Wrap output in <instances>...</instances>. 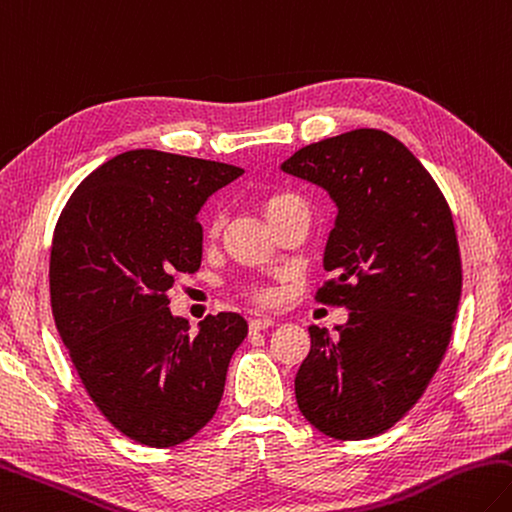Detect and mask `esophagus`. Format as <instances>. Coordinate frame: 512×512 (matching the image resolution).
I'll list each match as a JSON object with an SVG mask.
<instances>
[{"label": "esophagus", "instance_id": "1", "mask_svg": "<svg viewBox=\"0 0 512 512\" xmlns=\"http://www.w3.org/2000/svg\"><path fill=\"white\" fill-rule=\"evenodd\" d=\"M275 318H268V315H259V318H253L248 322V329L250 331H264L268 327H273Z\"/></svg>", "mask_w": 512, "mask_h": 512}]
</instances>
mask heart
Here are the masks:
<instances>
[{
  "mask_svg": "<svg viewBox=\"0 0 512 512\" xmlns=\"http://www.w3.org/2000/svg\"><path fill=\"white\" fill-rule=\"evenodd\" d=\"M297 203H304V201L297 197L295 192L273 190V192H266L264 197L259 199V208H262L264 217L273 224L277 217L284 215L288 208L297 206ZM221 226H224V217H221L219 212H217V215H212L210 224H208V237L215 239L219 232H221ZM241 295H244L246 300L253 302V304H268V302L273 300V291L268 286H264V284H250V286L244 288V291H241Z\"/></svg>",
  "mask_w": 512,
  "mask_h": 512,
  "instance_id": "heart-1",
  "label": "heart"
}]
</instances>
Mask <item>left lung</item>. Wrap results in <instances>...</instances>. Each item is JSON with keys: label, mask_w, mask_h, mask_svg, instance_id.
Returning a JSON list of instances; mask_svg holds the SVG:
<instances>
[{"label": "left lung", "mask_w": 512, "mask_h": 512, "mask_svg": "<svg viewBox=\"0 0 512 512\" xmlns=\"http://www.w3.org/2000/svg\"><path fill=\"white\" fill-rule=\"evenodd\" d=\"M338 206L315 293L349 322L309 327L311 351L295 376L302 416L322 434L360 441L412 410L439 369L461 297L452 212L421 161L380 129L324 138L284 161Z\"/></svg>", "instance_id": "8db88e82"}]
</instances>
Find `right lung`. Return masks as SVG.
<instances>
[{
    "mask_svg": "<svg viewBox=\"0 0 512 512\" xmlns=\"http://www.w3.org/2000/svg\"><path fill=\"white\" fill-rule=\"evenodd\" d=\"M241 174L217 161L132 150L91 172L55 224V329L100 414L136 443L172 448L192 439L224 396L246 320L221 311L190 333L167 293L174 277L201 266L197 212Z\"/></svg>",
    "mask_w": 512,
    "mask_h": 512,
    "instance_id": "1",
    "label": "right lung"
}]
</instances>
